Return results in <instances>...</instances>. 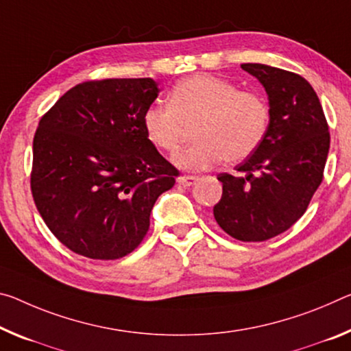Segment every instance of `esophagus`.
<instances>
[{
  "mask_svg": "<svg viewBox=\"0 0 351 351\" xmlns=\"http://www.w3.org/2000/svg\"><path fill=\"white\" fill-rule=\"evenodd\" d=\"M198 181V176H192V175H182L178 178V182H180L181 186H192L195 184Z\"/></svg>",
  "mask_w": 351,
  "mask_h": 351,
  "instance_id": "1",
  "label": "esophagus"
}]
</instances>
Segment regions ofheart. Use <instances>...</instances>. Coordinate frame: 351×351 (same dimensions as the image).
<instances>
[{
    "mask_svg": "<svg viewBox=\"0 0 351 351\" xmlns=\"http://www.w3.org/2000/svg\"><path fill=\"white\" fill-rule=\"evenodd\" d=\"M142 123L148 141L165 153H173L193 125L195 141L173 160L181 169L204 170L221 159L232 164L252 156L269 131L270 109L259 93L234 82L192 75L171 87L169 104L148 106Z\"/></svg>",
    "mask_w": 351,
    "mask_h": 351,
    "instance_id": "b5f03b06",
    "label": "heart"
}]
</instances>
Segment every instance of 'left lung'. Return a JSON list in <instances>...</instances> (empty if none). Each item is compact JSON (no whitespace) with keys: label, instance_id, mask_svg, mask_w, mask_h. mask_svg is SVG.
I'll return each mask as SVG.
<instances>
[{"label":"left lung","instance_id":"8db88e82","mask_svg":"<svg viewBox=\"0 0 351 351\" xmlns=\"http://www.w3.org/2000/svg\"><path fill=\"white\" fill-rule=\"evenodd\" d=\"M261 81L270 103V126L256 152L220 173L223 184L214 206L217 223L242 242H264L302 217L324 180L330 131L313 86L293 71L242 64Z\"/></svg>","mask_w":351,"mask_h":351}]
</instances>
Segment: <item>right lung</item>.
Here are the masks:
<instances>
[{"label":"right lung","instance_id":"add662e5","mask_svg":"<svg viewBox=\"0 0 351 351\" xmlns=\"http://www.w3.org/2000/svg\"><path fill=\"white\" fill-rule=\"evenodd\" d=\"M158 92L152 77L86 81L38 121L32 198L49 231L73 253L112 261L134 252L156 199L175 186L180 171L142 123Z\"/></svg>","mask_w":351,"mask_h":351}]
</instances>
